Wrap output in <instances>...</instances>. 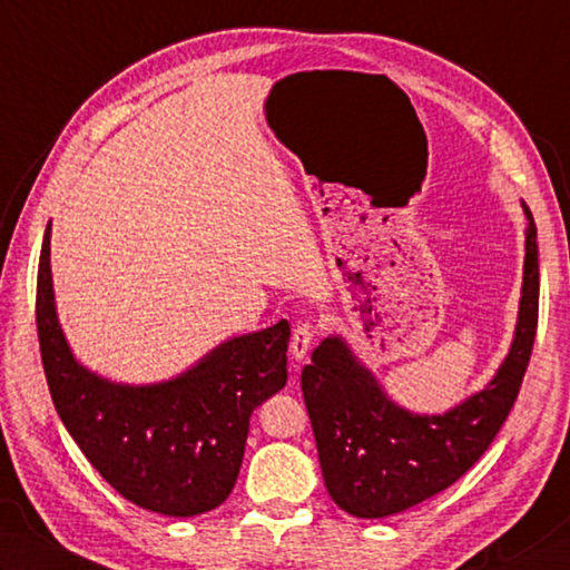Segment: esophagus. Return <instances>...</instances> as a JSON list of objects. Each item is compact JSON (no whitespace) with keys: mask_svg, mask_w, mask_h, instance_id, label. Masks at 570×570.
<instances>
[{"mask_svg":"<svg viewBox=\"0 0 570 570\" xmlns=\"http://www.w3.org/2000/svg\"><path fill=\"white\" fill-rule=\"evenodd\" d=\"M314 326H311V323H298V326L294 328V333H292V358L294 361H304L306 358V353H308V348H311V343H314Z\"/></svg>","mask_w":570,"mask_h":570,"instance_id":"obj_1","label":"esophagus"}]
</instances>
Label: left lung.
<instances>
[{"label":"left lung","mask_w":570,"mask_h":570,"mask_svg":"<svg viewBox=\"0 0 570 570\" xmlns=\"http://www.w3.org/2000/svg\"><path fill=\"white\" fill-rule=\"evenodd\" d=\"M527 256L514 341L482 390L442 415H420L390 400L371 367L341 336L323 338L301 373L323 482L358 519H383L422 504L454 484L492 444L514 407L539 323V244L521 203Z\"/></svg>","instance_id":"obj_1"}]
</instances>
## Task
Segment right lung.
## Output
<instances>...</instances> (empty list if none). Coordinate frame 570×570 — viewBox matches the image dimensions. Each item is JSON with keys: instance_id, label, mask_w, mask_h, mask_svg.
Wrapping results in <instances>:
<instances>
[{"instance_id": "add662e5", "label": "right lung", "mask_w": 570, "mask_h": 570, "mask_svg": "<svg viewBox=\"0 0 570 570\" xmlns=\"http://www.w3.org/2000/svg\"><path fill=\"white\" fill-rule=\"evenodd\" d=\"M37 331L53 407L78 450L120 497L165 517L205 514L229 497L254 407L286 385L288 321L219 343L170 381L128 385L88 371L56 314L51 222Z\"/></svg>"}]
</instances>
